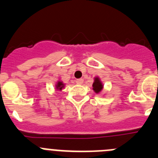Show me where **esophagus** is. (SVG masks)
Masks as SVG:
<instances>
[{
    "label": "esophagus",
    "mask_w": 158,
    "mask_h": 158,
    "mask_svg": "<svg viewBox=\"0 0 158 158\" xmlns=\"http://www.w3.org/2000/svg\"><path fill=\"white\" fill-rule=\"evenodd\" d=\"M84 82V80L82 79V78H80V79H77L76 80V83L77 84V85H81V84H83Z\"/></svg>",
    "instance_id": "obj_1"
}]
</instances>
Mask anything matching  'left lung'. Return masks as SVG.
Segmentation results:
<instances>
[{
	"instance_id": "obj_1",
	"label": "left lung",
	"mask_w": 158,
	"mask_h": 158,
	"mask_svg": "<svg viewBox=\"0 0 158 158\" xmlns=\"http://www.w3.org/2000/svg\"><path fill=\"white\" fill-rule=\"evenodd\" d=\"M93 90H94L96 93H100V92L102 90V89H103L102 83L100 82V79H99L98 77L95 78V81L93 85Z\"/></svg>"
}]
</instances>
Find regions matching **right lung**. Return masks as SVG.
I'll return each mask as SVG.
<instances>
[{"mask_svg": "<svg viewBox=\"0 0 158 158\" xmlns=\"http://www.w3.org/2000/svg\"><path fill=\"white\" fill-rule=\"evenodd\" d=\"M63 87H64V84L61 81H58V84H57V85H56L57 89H58V90H62V89Z\"/></svg>", "mask_w": 158, "mask_h": 158, "instance_id": "right-lung-1", "label": "right lung"}]
</instances>
